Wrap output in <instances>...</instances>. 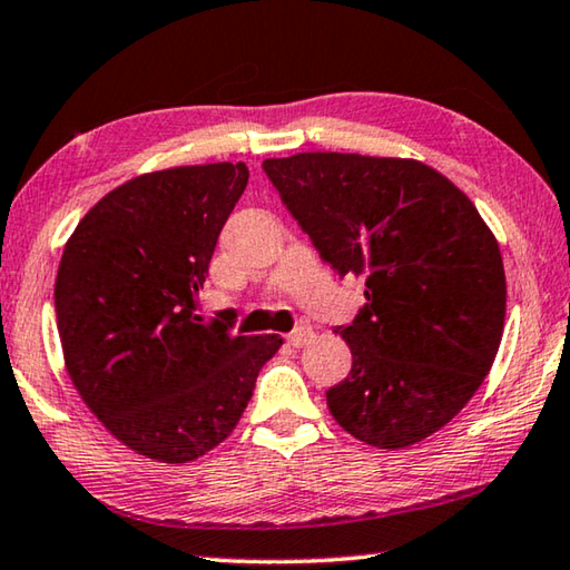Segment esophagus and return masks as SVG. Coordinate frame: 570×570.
I'll return each mask as SVG.
<instances>
[{
    "mask_svg": "<svg viewBox=\"0 0 570 570\" xmlns=\"http://www.w3.org/2000/svg\"><path fill=\"white\" fill-rule=\"evenodd\" d=\"M312 336H314V330H312V326H308V324H298L294 332H288L286 342L292 344V346H304V344L312 342Z\"/></svg>",
    "mask_w": 570,
    "mask_h": 570,
    "instance_id": "34e87169",
    "label": "esophagus"
}]
</instances>
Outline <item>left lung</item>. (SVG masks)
I'll use <instances>...</instances> for the list:
<instances>
[{
  "label": "left lung",
  "instance_id": "obj_1",
  "mask_svg": "<svg viewBox=\"0 0 570 570\" xmlns=\"http://www.w3.org/2000/svg\"><path fill=\"white\" fill-rule=\"evenodd\" d=\"M264 173L334 274L366 276L364 306L336 326L350 377L326 390L366 445L407 448L478 392L503 336L495 236L455 183L420 160L298 153Z\"/></svg>",
  "mask_w": 570,
  "mask_h": 570
}]
</instances>
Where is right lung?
Instances as JSON below:
<instances>
[{"label":"right lung","instance_id":"right-lung-1","mask_svg":"<svg viewBox=\"0 0 570 570\" xmlns=\"http://www.w3.org/2000/svg\"><path fill=\"white\" fill-rule=\"evenodd\" d=\"M244 163L146 173L110 190L67 240L55 282L70 380L130 450L188 462L224 442L282 336L234 334L236 312L196 316Z\"/></svg>","mask_w":570,"mask_h":570}]
</instances>
